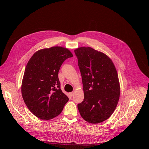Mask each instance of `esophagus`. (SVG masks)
Here are the masks:
<instances>
[{
  "label": "esophagus",
  "instance_id": "34e87169",
  "mask_svg": "<svg viewBox=\"0 0 149 149\" xmlns=\"http://www.w3.org/2000/svg\"><path fill=\"white\" fill-rule=\"evenodd\" d=\"M74 93L73 92H71V93H70V95L71 97H72V96L74 95Z\"/></svg>",
  "mask_w": 149,
  "mask_h": 149
}]
</instances>
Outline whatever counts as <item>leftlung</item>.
I'll use <instances>...</instances> for the list:
<instances>
[{
    "mask_svg": "<svg viewBox=\"0 0 149 149\" xmlns=\"http://www.w3.org/2000/svg\"><path fill=\"white\" fill-rule=\"evenodd\" d=\"M82 77L84 98L78 104L79 113L92 124L108 119L118 104L120 87L118 74L111 59L90 47L75 51Z\"/></svg>",
    "mask_w": 149,
    "mask_h": 149,
    "instance_id": "8db88e82",
    "label": "left lung"
}]
</instances>
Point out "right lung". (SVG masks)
<instances>
[{"instance_id": "add662e5", "label": "right lung", "mask_w": 149, "mask_h": 149, "mask_svg": "<svg viewBox=\"0 0 149 149\" xmlns=\"http://www.w3.org/2000/svg\"><path fill=\"white\" fill-rule=\"evenodd\" d=\"M72 56L68 49L54 47L38 51L28 61L21 91L27 107L39 118L58 116L68 101L61 90L58 72L64 61Z\"/></svg>"}]
</instances>
